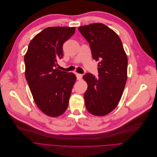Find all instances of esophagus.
<instances>
[{"instance_id": "34e87169", "label": "esophagus", "mask_w": 157, "mask_h": 157, "mask_svg": "<svg viewBox=\"0 0 157 157\" xmlns=\"http://www.w3.org/2000/svg\"><path fill=\"white\" fill-rule=\"evenodd\" d=\"M76 76H77V80H80V79L82 78V74H79V73H77L76 74Z\"/></svg>"}]
</instances>
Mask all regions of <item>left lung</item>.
I'll return each instance as SVG.
<instances>
[{
	"mask_svg": "<svg viewBox=\"0 0 157 157\" xmlns=\"http://www.w3.org/2000/svg\"><path fill=\"white\" fill-rule=\"evenodd\" d=\"M78 30L89 42L93 59L99 60L97 78L91 73L83 76L88 84L85 105L94 115H106L117 106L124 91L127 56L119 36L103 23L81 26Z\"/></svg>",
	"mask_w": 157,
	"mask_h": 157,
	"instance_id": "obj_1",
	"label": "left lung"
}]
</instances>
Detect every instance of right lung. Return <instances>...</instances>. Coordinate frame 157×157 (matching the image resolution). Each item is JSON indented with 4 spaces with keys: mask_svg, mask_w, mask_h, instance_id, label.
<instances>
[{
    "mask_svg": "<svg viewBox=\"0 0 157 157\" xmlns=\"http://www.w3.org/2000/svg\"><path fill=\"white\" fill-rule=\"evenodd\" d=\"M75 27H47L31 40L24 56L25 78L37 107L45 115L59 117L66 111L77 77L56 68L63 44Z\"/></svg>",
    "mask_w": 157,
    "mask_h": 157,
    "instance_id": "add662e5",
    "label": "right lung"
}]
</instances>
